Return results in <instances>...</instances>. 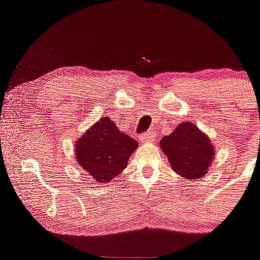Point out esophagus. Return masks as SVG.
Returning <instances> with one entry per match:
<instances>
[{
  "label": "esophagus",
  "mask_w": 260,
  "mask_h": 260,
  "mask_svg": "<svg viewBox=\"0 0 260 260\" xmlns=\"http://www.w3.org/2000/svg\"><path fill=\"white\" fill-rule=\"evenodd\" d=\"M139 139L142 140L143 143H151L155 140V134L152 132H148V133H144L142 136L139 137Z\"/></svg>",
  "instance_id": "34e87169"
}]
</instances>
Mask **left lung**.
Segmentation results:
<instances>
[{"label": "left lung", "instance_id": "8db88e82", "mask_svg": "<svg viewBox=\"0 0 260 260\" xmlns=\"http://www.w3.org/2000/svg\"><path fill=\"white\" fill-rule=\"evenodd\" d=\"M160 145L173 171L186 179L205 177L215 154L207 134L189 121L181 122L170 136L164 137Z\"/></svg>", "mask_w": 260, "mask_h": 260}]
</instances>
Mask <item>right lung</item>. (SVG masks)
<instances>
[{"mask_svg":"<svg viewBox=\"0 0 260 260\" xmlns=\"http://www.w3.org/2000/svg\"><path fill=\"white\" fill-rule=\"evenodd\" d=\"M138 148L137 140L121 132L110 117H102L75 144L81 170L98 183H108L127 167Z\"/></svg>","mask_w":260,"mask_h":260,"instance_id":"right-lung-1","label":"right lung"}]
</instances>
